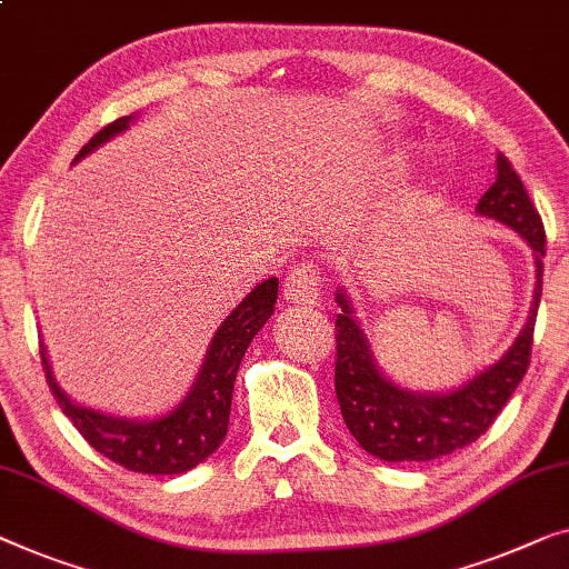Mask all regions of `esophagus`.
<instances>
[{
    "mask_svg": "<svg viewBox=\"0 0 569 569\" xmlns=\"http://www.w3.org/2000/svg\"><path fill=\"white\" fill-rule=\"evenodd\" d=\"M284 298L295 305L312 308L320 300V274L312 264H300L284 279Z\"/></svg>",
    "mask_w": 569,
    "mask_h": 569,
    "instance_id": "esophagus-1",
    "label": "esophagus"
}]
</instances>
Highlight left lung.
<instances>
[{"instance_id":"obj_1","label":"left lung","mask_w":569,"mask_h":569,"mask_svg":"<svg viewBox=\"0 0 569 569\" xmlns=\"http://www.w3.org/2000/svg\"><path fill=\"white\" fill-rule=\"evenodd\" d=\"M477 212L513 228L533 251L537 290L531 316L513 346L496 365L449 392H413L395 385L377 367L346 290L336 292V398L341 416L361 449L385 462H428L480 439L523 380L531 361L533 323L541 300L547 236L537 208L510 161L498 153V177L477 202Z\"/></svg>"}]
</instances>
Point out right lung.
<instances>
[{
    "label": "right lung",
    "mask_w": 569,
    "mask_h": 569,
    "mask_svg": "<svg viewBox=\"0 0 569 569\" xmlns=\"http://www.w3.org/2000/svg\"><path fill=\"white\" fill-rule=\"evenodd\" d=\"M133 122V114L110 122L77 153L73 163L84 159L110 138L120 136ZM279 279L269 277L246 295L241 305L230 312L212 336L208 357L202 361L200 375L187 392V398L169 413L130 421V418L107 416L100 410L84 408L66 395L51 372L46 346L40 343V359L48 387L56 402L89 441V447L112 459L114 465L143 475H182L204 462L228 433L230 400L238 367L253 336L261 331L274 312Z\"/></svg>",
    "instance_id": "1"
}]
</instances>
